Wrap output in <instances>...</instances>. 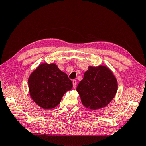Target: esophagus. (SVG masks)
I'll return each instance as SVG.
<instances>
[{
  "instance_id": "obj_1",
  "label": "esophagus",
  "mask_w": 146,
  "mask_h": 146,
  "mask_svg": "<svg viewBox=\"0 0 146 146\" xmlns=\"http://www.w3.org/2000/svg\"><path fill=\"white\" fill-rule=\"evenodd\" d=\"M72 83H73V88H76V80H72Z\"/></svg>"
}]
</instances>
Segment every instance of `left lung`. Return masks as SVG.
<instances>
[{"label":"left lung","mask_w":146,"mask_h":146,"mask_svg":"<svg viewBox=\"0 0 146 146\" xmlns=\"http://www.w3.org/2000/svg\"><path fill=\"white\" fill-rule=\"evenodd\" d=\"M118 82L112 71L106 66H89L76 91L84 106L91 110L106 107L115 97Z\"/></svg>","instance_id":"obj_1"}]
</instances>
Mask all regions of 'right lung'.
Masks as SVG:
<instances>
[{
    "instance_id": "obj_1",
    "label": "right lung",
    "mask_w": 146,
    "mask_h": 146,
    "mask_svg": "<svg viewBox=\"0 0 146 146\" xmlns=\"http://www.w3.org/2000/svg\"><path fill=\"white\" fill-rule=\"evenodd\" d=\"M29 92L33 100L45 110H51L60 104L66 92L73 88L67 74L55 64L42 63L28 78Z\"/></svg>"
}]
</instances>
